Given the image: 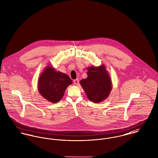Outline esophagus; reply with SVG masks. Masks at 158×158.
<instances>
[{
  "instance_id": "34e87169",
  "label": "esophagus",
  "mask_w": 158,
  "mask_h": 158,
  "mask_svg": "<svg viewBox=\"0 0 158 158\" xmlns=\"http://www.w3.org/2000/svg\"><path fill=\"white\" fill-rule=\"evenodd\" d=\"M73 83L74 85H77L79 84V79H76L75 80L73 81Z\"/></svg>"
}]
</instances>
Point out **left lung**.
<instances>
[{
    "label": "left lung",
    "mask_w": 158,
    "mask_h": 158,
    "mask_svg": "<svg viewBox=\"0 0 158 158\" xmlns=\"http://www.w3.org/2000/svg\"><path fill=\"white\" fill-rule=\"evenodd\" d=\"M87 77L80 81V84L88 98L94 103H100L109 96L112 89V81L104 64L86 68Z\"/></svg>",
    "instance_id": "8db88e82"
}]
</instances>
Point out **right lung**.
Masks as SVG:
<instances>
[{"mask_svg":"<svg viewBox=\"0 0 158 158\" xmlns=\"http://www.w3.org/2000/svg\"><path fill=\"white\" fill-rule=\"evenodd\" d=\"M72 84L70 77L52 65H48L41 73L38 81V90L42 97L51 103L58 102L67 88Z\"/></svg>","mask_w":158,"mask_h":158,"instance_id":"1","label":"right lung"}]
</instances>
